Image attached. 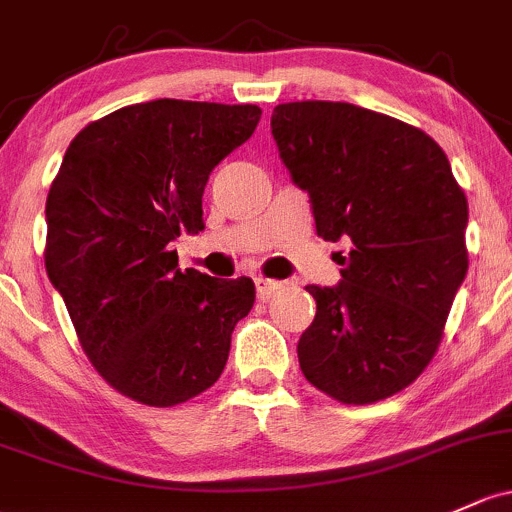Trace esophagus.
Listing matches in <instances>:
<instances>
[{
  "label": "esophagus",
  "mask_w": 512,
  "mask_h": 512,
  "mask_svg": "<svg viewBox=\"0 0 512 512\" xmlns=\"http://www.w3.org/2000/svg\"><path fill=\"white\" fill-rule=\"evenodd\" d=\"M254 283H256V295H258V298H261V300H268V298H271V295L276 293V290L280 288L278 280L263 278V276L254 278Z\"/></svg>",
  "instance_id": "34e87169"
}]
</instances>
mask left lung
Returning <instances> with one entry per match:
<instances>
[{"mask_svg":"<svg viewBox=\"0 0 512 512\" xmlns=\"http://www.w3.org/2000/svg\"><path fill=\"white\" fill-rule=\"evenodd\" d=\"M317 236L346 241L342 280L307 285L317 315L298 342L307 381L344 405L408 388L442 342L469 271V205L425 131L349 102H288L271 117Z\"/></svg>","mask_w":512,"mask_h":512,"instance_id":"left-lung-1","label":"left lung"}]
</instances>
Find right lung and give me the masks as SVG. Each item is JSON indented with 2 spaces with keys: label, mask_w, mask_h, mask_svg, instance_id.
Masks as SVG:
<instances>
[{
  "label": "right lung",
  "mask_w": 512,
  "mask_h": 512,
  "mask_svg": "<svg viewBox=\"0 0 512 512\" xmlns=\"http://www.w3.org/2000/svg\"><path fill=\"white\" fill-rule=\"evenodd\" d=\"M256 104L151 100L70 141L46 200V271L82 351L112 388L170 408L217 383L251 278L178 268L170 241L197 234L202 192L254 134Z\"/></svg>",
  "instance_id": "1"
}]
</instances>
